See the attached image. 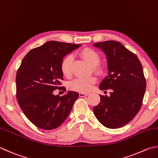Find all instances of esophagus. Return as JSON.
Returning a JSON list of instances; mask_svg holds the SVG:
<instances>
[{
  "mask_svg": "<svg viewBox=\"0 0 158 158\" xmlns=\"http://www.w3.org/2000/svg\"><path fill=\"white\" fill-rule=\"evenodd\" d=\"M89 94L87 93H80L79 94V96L80 97H85V96H87Z\"/></svg>",
  "mask_w": 158,
  "mask_h": 158,
  "instance_id": "obj_1",
  "label": "esophagus"
}]
</instances>
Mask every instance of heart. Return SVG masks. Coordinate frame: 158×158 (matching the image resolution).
I'll list each match as a JSON object with an SVG mask.
<instances>
[{"mask_svg":"<svg viewBox=\"0 0 158 158\" xmlns=\"http://www.w3.org/2000/svg\"><path fill=\"white\" fill-rule=\"evenodd\" d=\"M81 58L93 67V71L97 74H101L103 72V67L99 64L100 62V56L98 52L94 49L85 47L81 49L79 52ZM73 56L67 55L62 58L60 62V69L62 75L66 78H70L72 74ZM96 82L95 76H90L85 78H76L69 82V88L71 90L80 92V93H87L91 90L93 85Z\"/></svg>","mask_w":158,"mask_h":158,"instance_id":"b5f03b06","label":"heart"}]
</instances>
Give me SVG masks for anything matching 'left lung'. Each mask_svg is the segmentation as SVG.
<instances>
[{
    "mask_svg": "<svg viewBox=\"0 0 158 158\" xmlns=\"http://www.w3.org/2000/svg\"><path fill=\"white\" fill-rule=\"evenodd\" d=\"M105 53L109 75L100 89H111L110 96H100L94 107L98 121L109 129L120 128L131 121L140 109L147 82L140 61L135 53L115 40L94 44Z\"/></svg>",
    "mask_w": 158,
    "mask_h": 158,
    "instance_id": "8db88e82",
    "label": "left lung"
}]
</instances>
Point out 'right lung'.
Masks as SVG:
<instances>
[{
  "mask_svg": "<svg viewBox=\"0 0 158 158\" xmlns=\"http://www.w3.org/2000/svg\"><path fill=\"white\" fill-rule=\"evenodd\" d=\"M80 44L49 41L30 50L23 58L16 77V98L24 114L35 127L52 130L60 126L69 115L78 93L67 91L54 96L63 80L60 65L67 53Z\"/></svg>",
  "mask_w": 158,
  "mask_h": 158,
  "instance_id": "add662e5",
  "label": "right lung"
}]
</instances>
